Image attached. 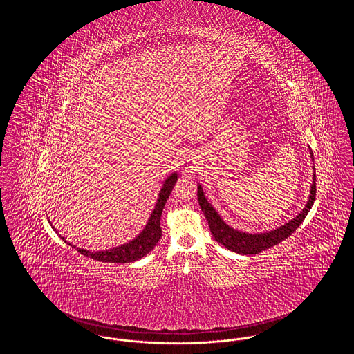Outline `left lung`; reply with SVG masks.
<instances>
[{
    "mask_svg": "<svg viewBox=\"0 0 354 354\" xmlns=\"http://www.w3.org/2000/svg\"><path fill=\"white\" fill-rule=\"evenodd\" d=\"M310 158L313 160V152L310 151ZM316 198V169L313 167V183L310 185V195L308 198V202L305 204L303 211L292 220H289L284 225L272 230L268 232H260V234H248L235 230L230 227L224 220L220 218L216 209L208 203L202 185H198V201L202 208L203 214L208 221L209 231L214 236V239L224 245L227 250L240 254H256L268 250L270 247L281 243L286 240L288 236L292 235L299 225L303 223L305 216L308 215L309 209L312 208L313 202Z\"/></svg>",
    "mask_w": 354,
    "mask_h": 354,
    "instance_id": "8db88e82",
    "label": "left lung"
}]
</instances>
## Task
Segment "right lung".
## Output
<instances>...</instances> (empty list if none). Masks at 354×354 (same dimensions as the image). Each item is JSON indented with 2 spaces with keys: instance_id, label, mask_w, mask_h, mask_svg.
Returning <instances> with one entry per match:
<instances>
[{
  "instance_id": "obj_1",
  "label": "right lung",
  "mask_w": 354,
  "mask_h": 354,
  "mask_svg": "<svg viewBox=\"0 0 354 354\" xmlns=\"http://www.w3.org/2000/svg\"><path fill=\"white\" fill-rule=\"evenodd\" d=\"M178 180V174L172 172L169 178L165 180V183L162 185V189L158 195V201L153 207V211L151 212V216L147 221L146 227L143 228V231L139 235L135 237L134 240L119 245L111 250H106V251H98V252H90L84 248H77L75 245L70 244L64 237H61L62 240H65V243H68L70 247L75 248L78 252L87 257H91L93 260H98L103 263H117V264H124V263H133L142 257H145L149 252H151L153 247L156 245V243L160 240L162 237V228H160V216L165 208V204L169 199V194L174 188V185Z\"/></svg>"
}]
</instances>
